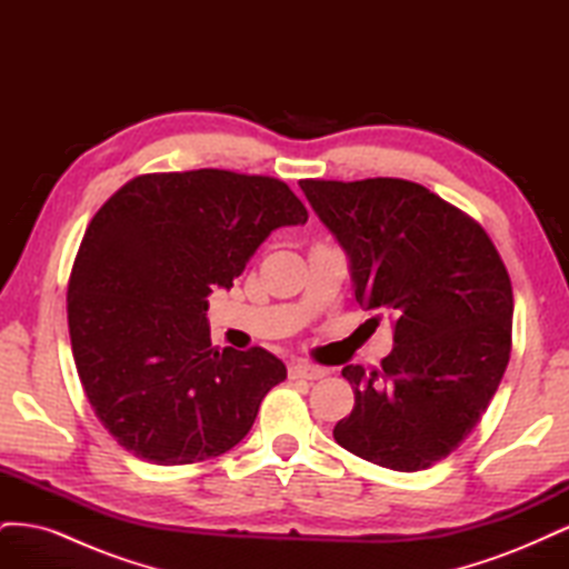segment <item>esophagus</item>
<instances>
[{
	"label": "esophagus",
	"mask_w": 569,
	"mask_h": 569,
	"mask_svg": "<svg viewBox=\"0 0 569 569\" xmlns=\"http://www.w3.org/2000/svg\"><path fill=\"white\" fill-rule=\"evenodd\" d=\"M325 375H327L325 368H318V366H311V363L289 366V377H291V380H322Z\"/></svg>",
	"instance_id": "esophagus-1"
}]
</instances>
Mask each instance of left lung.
I'll return each instance as SVG.
<instances>
[{"label": "left lung", "mask_w": 569, "mask_h": 569, "mask_svg": "<svg viewBox=\"0 0 569 569\" xmlns=\"http://www.w3.org/2000/svg\"><path fill=\"white\" fill-rule=\"evenodd\" d=\"M299 184L349 256L356 301L393 327L382 370H341L356 403L335 439L382 468L425 470L458 449L501 385L512 332L508 270L481 226L422 184Z\"/></svg>", "instance_id": "1"}]
</instances>
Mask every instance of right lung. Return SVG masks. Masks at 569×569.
I'll list each match as a JSON object with an SVG mask.
<instances>
[{
    "label": "right lung",
    "mask_w": 569,
    "mask_h": 569,
    "mask_svg": "<svg viewBox=\"0 0 569 569\" xmlns=\"http://www.w3.org/2000/svg\"><path fill=\"white\" fill-rule=\"evenodd\" d=\"M306 206L263 176L201 168L140 176L84 230L68 332L84 393L113 439L157 465L216 458L242 441L287 368L266 349L216 351L206 320L268 234Z\"/></svg>",
    "instance_id": "1"
}]
</instances>
